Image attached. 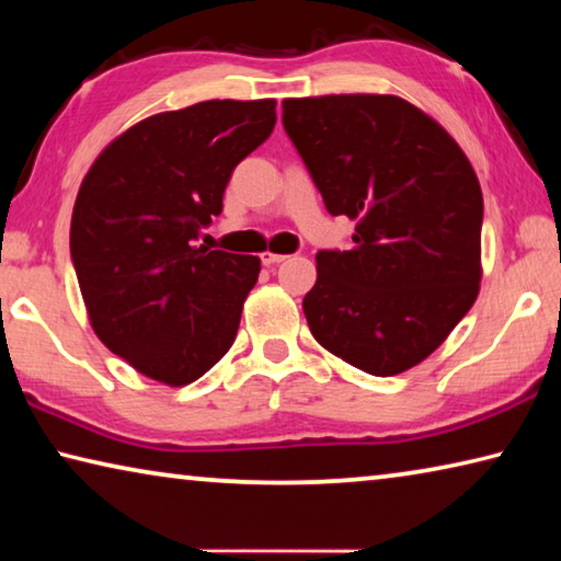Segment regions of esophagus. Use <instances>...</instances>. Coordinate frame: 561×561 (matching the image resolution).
<instances>
[{
	"mask_svg": "<svg viewBox=\"0 0 561 561\" xmlns=\"http://www.w3.org/2000/svg\"><path fill=\"white\" fill-rule=\"evenodd\" d=\"M287 260V254H277V252H262V264L264 267H272V264H279Z\"/></svg>",
	"mask_w": 561,
	"mask_h": 561,
	"instance_id": "34e87169",
	"label": "esophagus"
}]
</instances>
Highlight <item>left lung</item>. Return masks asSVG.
<instances>
[{
    "label": "left lung",
    "instance_id": "1",
    "mask_svg": "<svg viewBox=\"0 0 561 561\" xmlns=\"http://www.w3.org/2000/svg\"><path fill=\"white\" fill-rule=\"evenodd\" d=\"M284 130L354 247L317 254L311 334L371 376L438 348L478 299L482 190L438 121L391 93L284 99Z\"/></svg>",
    "mask_w": 561,
    "mask_h": 561
}]
</instances>
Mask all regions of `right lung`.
I'll return each instance as SVG.
<instances>
[{
    "mask_svg": "<svg viewBox=\"0 0 561 561\" xmlns=\"http://www.w3.org/2000/svg\"><path fill=\"white\" fill-rule=\"evenodd\" d=\"M277 101L215 99L156 113L93 160L71 215L91 329L138 374L187 386L230 351L260 257L193 240L232 170L270 138Z\"/></svg>",
    "mask_w": 561,
    "mask_h": 561,
    "instance_id": "right-lung-1",
    "label": "right lung"
}]
</instances>
